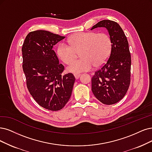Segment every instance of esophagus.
<instances>
[{"mask_svg": "<svg viewBox=\"0 0 152 152\" xmlns=\"http://www.w3.org/2000/svg\"><path fill=\"white\" fill-rule=\"evenodd\" d=\"M80 74H76V73H75V74H74V76H75V78H76V80H77L78 78L80 77Z\"/></svg>", "mask_w": 152, "mask_h": 152, "instance_id": "esophagus-1", "label": "esophagus"}]
</instances>
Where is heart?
<instances>
[{
	"label": "heart",
	"mask_w": 152,
	"mask_h": 152,
	"mask_svg": "<svg viewBox=\"0 0 152 152\" xmlns=\"http://www.w3.org/2000/svg\"><path fill=\"white\" fill-rule=\"evenodd\" d=\"M69 45L64 42L58 47L57 54L64 63L68 64L80 53L81 59L72 61L67 69L72 73L89 71L93 66L98 67L108 59L112 49V41L106 33L81 32L72 35L68 39Z\"/></svg>",
	"instance_id": "1"
}]
</instances>
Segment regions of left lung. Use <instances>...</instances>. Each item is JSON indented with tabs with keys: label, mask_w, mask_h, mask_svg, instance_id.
Listing matches in <instances>:
<instances>
[{
	"label": "left lung",
	"mask_w": 152,
	"mask_h": 152,
	"mask_svg": "<svg viewBox=\"0 0 152 152\" xmlns=\"http://www.w3.org/2000/svg\"><path fill=\"white\" fill-rule=\"evenodd\" d=\"M105 27L112 41V49L106 63L94 72L91 79L93 94L104 104H113L125 96L130 84L131 55L126 37L117 22L103 20L91 30Z\"/></svg>",
	"instance_id": "1"
}]
</instances>
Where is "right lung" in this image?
<instances>
[{"label":"right lung","mask_w":152,"mask_h":152,"mask_svg":"<svg viewBox=\"0 0 152 152\" xmlns=\"http://www.w3.org/2000/svg\"><path fill=\"white\" fill-rule=\"evenodd\" d=\"M64 38L47 31H35L27 35L22 48L28 90L39 105L51 111L66 105L75 81L72 73L62 75L64 67L53 50Z\"/></svg>","instance_id":"add662e5"}]
</instances>
